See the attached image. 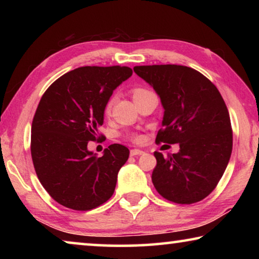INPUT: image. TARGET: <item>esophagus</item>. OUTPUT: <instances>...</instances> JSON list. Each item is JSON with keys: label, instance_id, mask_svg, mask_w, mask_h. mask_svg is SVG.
<instances>
[{"label": "esophagus", "instance_id": "34e87169", "mask_svg": "<svg viewBox=\"0 0 259 259\" xmlns=\"http://www.w3.org/2000/svg\"><path fill=\"white\" fill-rule=\"evenodd\" d=\"M144 153V151L142 150H137V148H134V150L130 151V155L131 156H136V155H142Z\"/></svg>", "mask_w": 259, "mask_h": 259}]
</instances>
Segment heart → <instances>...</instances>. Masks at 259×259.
Instances as JSON below:
<instances>
[{
    "instance_id": "1",
    "label": "heart",
    "mask_w": 259,
    "mask_h": 259,
    "mask_svg": "<svg viewBox=\"0 0 259 259\" xmlns=\"http://www.w3.org/2000/svg\"><path fill=\"white\" fill-rule=\"evenodd\" d=\"M147 93H150V91L146 90V89H142V88H138V89H135L134 90V98L135 97H138V96H142L144 94H147ZM114 103H115V97H112L111 99L108 100L107 104H106V107H105V112H106V113L111 112V109L113 107ZM129 138L133 140V142H138L139 136H137V135H130Z\"/></svg>"
}]
</instances>
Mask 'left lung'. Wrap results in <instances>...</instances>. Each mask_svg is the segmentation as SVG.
<instances>
[{
  "instance_id": "8db88e82",
  "label": "left lung",
  "mask_w": 259,
  "mask_h": 259,
  "mask_svg": "<svg viewBox=\"0 0 259 259\" xmlns=\"http://www.w3.org/2000/svg\"><path fill=\"white\" fill-rule=\"evenodd\" d=\"M161 99L163 129L156 143L179 144L164 157L154 152L153 185L164 199L191 204L211 193L229 164L233 135L224 99L211 81L181 65L135 66Z\"/></svg>"
}]
</instances>
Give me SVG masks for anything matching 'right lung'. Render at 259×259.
Segmentation results:
<instances>
[{
  "label": "right lung",
  "mask_w": 259,
  "mask_h": 259,
  "mask_svg": "<svg viewBox=\"0 0 259 259\" xmlns=\"http://www.w3.org/2000/svg\"><path fill=\"white\" fill-rule=\"evenodd\" d=\"M131 75L126 66L78 67L43 94L32 123L30 153L38 181L64 207L87 211L113 195L129 150L113 144L98 157L88 143L98 137L113 91Z\"/></svg>",
  "instance_id": "add662e5"
}]
</instances>
